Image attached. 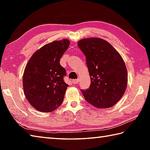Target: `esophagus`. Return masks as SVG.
Here are the masks:
<instances>
[{"instance_id": "esophagus-1", "label": "esophagus", "mask_w": 150, "mask_h": 150, "mask_svg": "<svg viewBox=\"0 0 150 150\" xmlns=\"http://www.w3.org/2000/svg\"><path fill=\"white\" fill-rule=\"evenodd\" d=\"M78 82H79V79H73V80H72V83H73V84H77V83H78Z\"/></svg>"}]
</instances>
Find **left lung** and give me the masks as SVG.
<instances>
[{
	"label": "left lung",
	"instance_id": "left-lung-1",
	"mask_svg": "<svg viewBox=\"0 0 150 150\" xmlns=\"http://www.w3.org/2000/svg\"><path fill=\"white\" fill-rule=\"evenodd\" d=\"M77 45L85 55L91 86L81 90L85 100L95 107L110 108L122 97L128 83V72L122 57L110 44L99 38L79 40Z\"/></svg>",
	"mask_w": 150,
	"mask_h": 150
}]
</instances>
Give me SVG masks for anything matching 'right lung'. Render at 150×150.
Wrapping results in <instances>:
<instances>
[{
  "mask_svg": "<svg viewBox=\"0 0 150 150\" xmlns=\"http://www.w3.org/2000/svg\"><path fill=\"white\" fill-rule=\"evenodd\" d=\"M67 39L54 41L38 50L30 57L23 74L26 99L37 110L50 112L62 105L68 85L65 69L59 61L69 47Z\"/></svg>",
  "mask_w": 150,
  "mask_h": 150,
  "instance_id": "obj_1",
  "label": "right lung"
}]
</instances>
